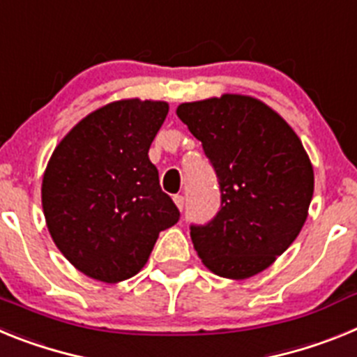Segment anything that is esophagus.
Masks as SVG:
<instances>
[{
    "label": "esophagus",
    "instance_id": "obj_1",
    "mask_svg": "<svg viewBox=\"0 0 357 357\" xmlns=\"http://www.w3.org/2000/svg\"><path fill=\"white\" fill-rule=\"evenodd\" d=\"M173 200H175V204H176V207H178V209H181V211H184L185 198L182 197V195H175V198H173Z\"/></svg>",
    "mask_w": 357,
    "mask_h": 357
}]
</instances>
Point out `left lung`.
<instances>
[{
    "mask_svg": "<svg viewBox=\"0 0 357 357\" xmlns=\"http://www.w3.org/2000/svg\"><path fill=\"white\" fill-rule=\"evenodd\" d=\"M176 116L202 143L220 185L218 213L189 227L195 250L220 277L263 272L295 241L313 198V166L301 139L250 96L182 103Z\"/></svg>",
    "mask_w": 357,
    "mask_h": 357,
    "instance_id": "left-lung-1",
    "label": "left lung"
}]
</instances>
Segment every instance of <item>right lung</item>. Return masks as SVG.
I'll list each match as a JSON object with an SVG mask.
<instances>
[{"label": "right lung", "instance_id": "right-lung-1", "mask_svg": "<svg viewBox=\"0 0 357 357\" xmlns=\"http://www.w3.org/2000/svg\"><path fill=\"white\" fill-rule=\"evenodd\" d=\"M168 103L123 100L82 119L55 148L43 181L50 234L82 273L119 282L139 272L159 232L181 220L148 150Z\"/></svg>", "mask_w": 357, "mask_h": 357}]
</instances>
